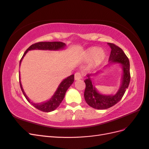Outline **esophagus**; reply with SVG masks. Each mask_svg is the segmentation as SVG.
I'll use <instances>...</instances> for the list:
<instances>
[{
    "label": "esophagus",
    "instance_id": "obj_1",
    "mask_svg": "<svg viewBox=\"0 0 149 149\" xmlns=\"http://www.w3.org/2000/svg\"><path fill=\"white\" fill-rule=\"evenodd\" d=\"M83 77V75L81 73H79V72H77L76 73L74 74V79L75 80H79L80 79H81Z\"/></svg>",
    "mask_w": 149,
    "mask_h": 149
}]
</instances>
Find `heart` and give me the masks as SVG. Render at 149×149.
<instances>
[{
    "mask_svg": "<svg viewBox=\"0 0 149 149\" xmlns=\"http://www.w3.org/2000/svg\"><path fill=\"white\" fill-rule=\"evenodd\" d=\"M106 56L105 51L97 47H91L86 49L83 54L85 61H91V66L93 68L100 66L104 61Z\"/></svg>",
    "mask_w": 149,
    "mask_h": 149,
    "instance_id": "1",
    "label": "heart"
}]
</instances>
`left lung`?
Returning a JSON list of instances; mask_svg holds the SVG:
<instances>
[{
	"label": "left lung",
	"mask_w": 149,
	"mask_h": 149,
	"mask_svg": "<svg viewBox=\"0 0 149 149\" xmlns=\"http://www.w3.org/2000/svg\"><path fill=\"white\" fill-rule=\"evenodd\" d=\"M111 48V52L109 58V64H120L123 70V77H122L121 85L114 95H105L99 93L95 86L92 84L91 76L96 75V74H88V78L84 80L86 88L84 93L85 101L88 104L96 109H106L118 103L123 97L124 94L128 88L130 83V63L127 56L123 49L114 43H107Z\"/></svg>",
	"instance_id": "8db88e82"
}]
</instances>
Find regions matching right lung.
Instances as JSON below:
<instances>
[{
	"mask_svg": "<svg viewBox=\"0 0 149 149\" xmlns=\"http://www.w3.org/2000/svg\"><path fill=\"white\" fill-rule=\"evenodd\" d=\"M65 46L66 44L65 43L60 42H45L34 43L33 45H31L24 53L23 56L22 57L20 61V65L22 59H23L24 57L26 55V53L29 50H33V49H42V50H60V49H64ZM19 81L22 93H23L26 99V100L29 102H30L35 108H37V109L42 111L43 112H48L55 110L56 108L60 106L63 100L64 99L67 89L69 88V87L73 84L74 81V74L70 75L68 77H67L66 78L63 80L60 84V85L58 86L56 91L54 93L53 96L49 99L48 101L41 103H34L30 101L29 97L26 96L25 93L24 92L23 88H22V86L20 82V75Z\"/></svg>",
	"mask_w": 149,
	"mask_h": 149,
	"instance_id": "right-lung-1",
	"label": "right lung"
}]
</instances>
